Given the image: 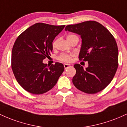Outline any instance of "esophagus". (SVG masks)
Segmentation results:
<instances>
[{
  "instance_id": "1",
  "label": "esophagus",
  "mask_w": 127,
  "mask_h": 127,
  "mask_svg": "<svg viewBox=\"0 0 127 127\" xmlns=\"http://www.w3.org/2000/svg\"><path fill=\"white\" fill-rule=\"evenodd\" d=\"M64 68H65V69H67L68 68H69V67H70L71 66V65H69V64H65L64 65Z\"/></svg>"
}]
</instances>
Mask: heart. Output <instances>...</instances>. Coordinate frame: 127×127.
<instances>
[{"mask_svg": "<svg viewBox=\"0 0 127 127\" xmlns=\"http://www.w3.org/2000/svg\"><path fill=\"white\" fill-rule=\"evenodd\" d=\"M75 36V35H72V34H70V35H68L67 36V39L69 38H71L72 36ZM57 42H58V39H55L52 42V47L53 48H55L56 47L57 45ZM74 55L72 53H62L61 55H60L59 57H58V59L60 61L63 62H69L71 61V58L72 56H73Z\"/></svg>", "mask_w": 127, "mask_h": 127, "instance_id": "1", "label": "heart"}]
</instances>
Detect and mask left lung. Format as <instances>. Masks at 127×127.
<instances>
[{
  "instance_id": "left-lung-1",
  "label": "left lung",
  "mask_w": 127,
  "mask_h": 127,
  "mask_svg": "<svg viewBox=\"0 0 127 127\" xmlns=\"http://www.w3.org/2000/svg\"><path fill=\"white\" fill-rule=\"evenodd\" d=\"M65 31L79 34L82 39L80 61H88L84 69L79 64L72 83L80 91L94 94L100 92L111 82L118 67V48L112 34L101 24L87 21L66 26Z\"/></svg>"
}]
</instances>
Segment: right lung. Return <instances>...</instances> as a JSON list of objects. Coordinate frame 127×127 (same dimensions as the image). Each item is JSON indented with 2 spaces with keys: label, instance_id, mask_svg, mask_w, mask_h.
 Returning a JSON list of instances; mask_svg holds the SVG:
<instances>
[{
  "label": "right lung",
  "instance_id": "right-lung-1",
  "mask_svg": "<svg viewBox=\"0 0 127 127\" xmlns=\"http://www.w3.org/2000/svg\"><path fill=\"white\" fill-rule=\"evenodd\" d=\"M65 26L38 23L26 29L15 40L11 67L17 82L28 92L45 93L55 86L64 72L62 64L56 62L47 66L42 61L51 55L53 41Z\"/></svg>",
  "mask_w": 127,
  "mask_h": 127
}]
</instances>
